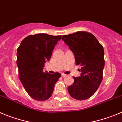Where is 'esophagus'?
I'll use <instances>...</instances> for the list:
<instances>
[{
    "instance_id": "1",
    "label": "esophagus",
    "mask_w": 122,
    "mask_h": 122,
    "mask_svg": "<svg viewBox=\"0 0 122 122\" xmlns=\"http://www.w3.org/2000/svg\"><path fill=\"white\" fill-rule=\"evenodd\" d=\"M61 76H62V77H66L67 75H66V74H64V73H62V74H61Z\"/></svg>"
}]
</instances>
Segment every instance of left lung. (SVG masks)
I'll return each mask as SVG.
<instances>
[{"label":"left lung","mask_w":122,"mask_h":122,"mask_svg":"<svg viewBox=\"0 0 122 122\" xmlns=\"http://www.w3.org/2000/svg\"><path fill=\"white\" fill-rule=\"evenodd\" d=\"M61 39L74 54L76 65L81 66V76H73L74 82L68 87V92L75 99H87L98 89L103 80V47L92 34L86 31L63 35Z\"/></svg>","instance_id":"obj_1"}]
</instances>
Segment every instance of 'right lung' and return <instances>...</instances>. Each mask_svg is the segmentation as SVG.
Wrapping results in <instances>:
<instances>
[{
  "mask_svg": "<svg viewBox=\"0 0 122 122\" xmlns=\"http://www.w3.org/2000/svg\"><path fill=\"white\" fill-rule=\"evenodd\" d=\"M61 36L46 33L29 35L17 48L19 78L26 92L36 100L49 99L61 76L58 72L50 74L43 72L45 63L50 60L55 46Z\"/></svg>",
  "mask_w": 122,
  "mask_h": 122,
  "instance_id": "add662e5",
  "label": "right lung"
}]
</instances>
